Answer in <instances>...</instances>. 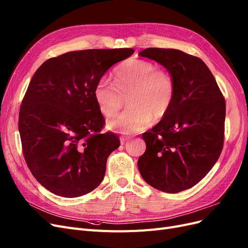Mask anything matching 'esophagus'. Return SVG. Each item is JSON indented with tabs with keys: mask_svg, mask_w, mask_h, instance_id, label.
Here are the masks:
<instances>
[{
	"mask_svg": "<svg viewBox=\"0 0 248 248\" xmlns=\"http://www.w3.org/2000/svg\"><path fill=\"white\" fill-rule=\"evenodd\" d=\"M128 140H130V137H127V136H121V137H120V141H121L122 145H124L125 142Z\"/></svg>",
	"mask_w": 248,
	"mask_h": 248,
	"instance_id": "1",
	"label": "esophagus"
}]
</instances>
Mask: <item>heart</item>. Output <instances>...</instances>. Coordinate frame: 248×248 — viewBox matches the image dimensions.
<instances>
[{
  "mask_svg": "<svg viewBox=\"0 0 248 248\" xmlns=\"http://www.w3.org/2000/svg\"><path fill=\"white\" fill-rule=\"evenodd\" d=\"M115 84L100 79L94 98L101 114L117 116L127 98L128 108L108 122V128L124 134L142 131L167 116L176 98V81L171 72L140 59H128L114 71Z\"/></svg>",
  "mask_w": 248,
  "mask_h": 248,
  "instance_id": "obj_1",
  "label": "heart"
}]
</instances>
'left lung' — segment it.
I'll use <instances>...</instances> for the list:
<instances>
[{
  "label": "left lung",
  "mask_w": 248,
  "mask_h": 248,
  "mask_svg": "<svg viewBox=\"0 0 248 248\" xmlns=\"http://www.w3.org/2000/svg\"><path fill=\"white\" fill-rule=\"evenodd\" d=\"M140 57L171 72L176 98L167 116L142 133L146 151L138 161L141 177L154 188L177 193L204 178L219 158L224 141L226 100L207 65L172 48L149 47Z\"/></svg>",
  "instance_id": "8db88e82"
}]
</instances>
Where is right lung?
Here are the masks:
<instances>
[{"label": "right lung", "instance_id": "add662e5", "mask_svg": "<svg viewBox=\"0 0 248 248\" xmlns=\"http://www.w3.org/2000/svg\"><path fill=\"white\" fill-rule=\"evenodd\" d=\"M133 48L69 51L44 62L30 81L18 116L22 153L32 175L50 192L78 198L103 180L120 146L94 98V88Z\"/></svg>", "mask_w": 248, "mask_h": 248}]
</instances>
